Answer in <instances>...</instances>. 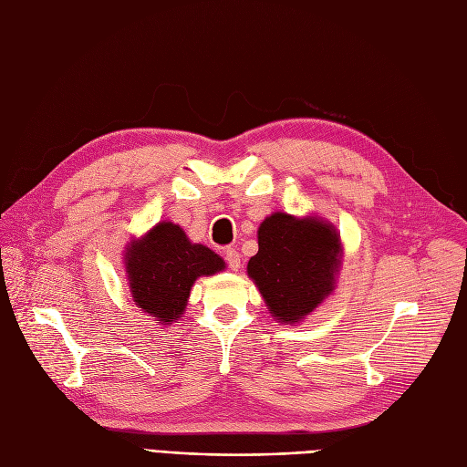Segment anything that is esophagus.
Returning <instances> with one entry per match:
<instances>
[{
    "label": "esophagus",
    "mask_w": 467,
    "mask_h": 467,
    "mask_svg": "<svg viewBox=\"0 0 467 467\" xmlns=\"http://www.w3.org/2000/svg\"><path fill=\"white\" fill-rule=\"evenodd\" d=\"M225 257V263H228V266L232 268V271H239V266H242V255L234 249V247H228L223 253Z\"/></svg>",
    "instance_id": "esophagus-1"
}]
</instances>
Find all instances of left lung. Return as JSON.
Listing matches in <instances>:
<instances>
[{
    "label": "left lung",
    "instance_id": "left-lung-1",
    "mask_svg": "<svg viewBox=\"0 0 467 467\" xmlns=\"http://www.w3.org/2000/svg\"><path fill=\"white\" fill-rule=\"evenodd\" d=\"M259 251L247 263L268 312L298 323L335 290L341 237L329 222L275 212L259 225Z\"/></svg>",
    "mask_w": 467,
    "mask_h": 467
}]
</instances>
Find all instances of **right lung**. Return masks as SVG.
<instances>
[{
    "label": "right lung",
    "instance_id": "add662e5",
    "mask_svg": "<svg viewBox=\"0 0 467 467\" xmlns=\"http://www.w3.org/2000/svg\"><path fill=\"white\" fill-rule=\"evenodd\" d=\"M124 265L136 306L163 325L185 312L196 278L225 268L220 255L206 245L191 244L173 222H160L144 237L130 242Z\"/></svg>",
    "mask_w": 467,
    "mask_h": 467
}]
</instances>
